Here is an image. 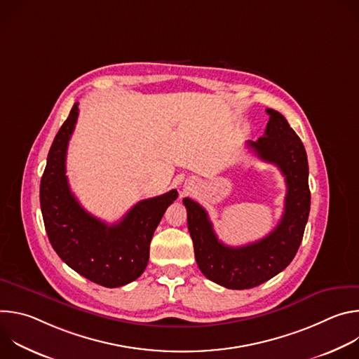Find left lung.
Returning a JSON list of instances; mask_svg holds the SVG:
<instances>
[{
    "instance_id": "1",
    "label": "left lung",
    "mask_w": 359,
    "mask_h": 359,
    "mask_svg": "<svg viewBox=\"0 0 359 359\" xmlns=\"http://www.w3.org/2000/svg\"><path fill=\"white\" fill-rule=\"evenodd\" d=\"M267 114L270 121L264 136L245 144L259 159L276 165L285 177L284 213L277 227L259 241L230 247L217 238L208 212L197 201L183 198L200 271L230 290L257 287L281 273L295 257L310 215L311 193L305 147L280 112L267 109Z\"/></svg>"
}]
</instances>
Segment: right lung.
Listing matches in <instances>:
<instances>
[{
	"label": "right lung",
	"mask_w": 359,
	"mask_h": 359,
	"mask_svg": "<svg viewBox=\"0 0 359 359\" xmlns=\"http://www.w3.org/2000/svg\"><path fill=\"white\" fill-rule=\"evenodd\" d=\"M78 105L75 102L48 153L39 186L43 224L50 245L72 270L99 285L122 287L144 271L153 233L177 198V190L140 200L115 224L89 215L71 191L65 176Z\"/></svg>",
	"instance_id": "right-lung-1"
}]
</instances>
